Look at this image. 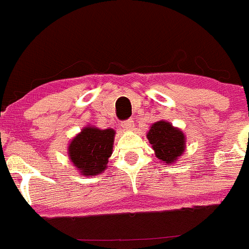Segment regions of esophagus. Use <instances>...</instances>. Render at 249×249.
Wrapping results in <instances>:
<instances>
[{
	"label": "esophagus",
	"mask_w": 249,
	"mask_h": 249,
	"mask_svg": "<svg viewBox=\"0 0 249 249\" xmlns=\"http://www.w3.org/2000/svg\"><path fill=\"white\" fill-rule=\"evenodd\" d=\"M121 127L124 128V130L133 129V127H134V124H133V120L129 119V120H125V121H122L121 122Z\"/></svg>",
	"instance_id": "34e87169"
}]
</instances>
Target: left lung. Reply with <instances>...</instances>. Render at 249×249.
Instances as JSON below:
<instances>
[{
  "mask_svg": "<svg viewBox=\"0 0 249 249\" xmlns=\"http://www.w3.org/2000/svg\"><path fill=\"white\" fill-rule=\"evenodd\" d=\"M146 138L157 159L166 166L176 163L185 151V134L168 121L161 120L152 124Z\"/></svg>",
  "mask_w": 249,
  "mask_h": 249,
  "instance_id": "obj_1",
  "label": "left lung"
}]
</instances>
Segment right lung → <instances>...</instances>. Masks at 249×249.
I'll return each mask as SVG.
<instances>
[{
  "label": "right lung",
  "instance_id": "1",
  "mask_svg": "<svg viewBox=\"0 0 249 249\" xmlns=\"http://www.w3.org/2000/svg\"><path fill=\"white\" fill-rule=\"evenodd\" d=\"M115 132L112 128L99 129L95 125H86L68 145L71 163L85 177H95L107 169L112 155Z\"/></svg>",
  "mask_w": 249,
  "mask_h": 249
}]
</instances>
